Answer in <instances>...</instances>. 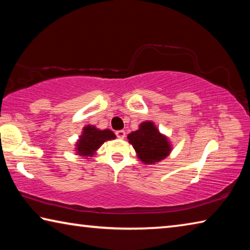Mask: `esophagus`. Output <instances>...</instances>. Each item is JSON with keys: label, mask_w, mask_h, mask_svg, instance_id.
I'll return each mask as SVG.
<instances>
[{"label": "esophagus", "mask_w": 250, "mask_h": 250, "mask_svg": "<svg viewBox=\"0 0 250 250\" xmlns=\"http://www.w3.org/2000/svg\"><path fill=\"white\" fill-rule=\"evenodd\" d=\"M116 134H117V137H118V138L121 139V140H122V139H125V132L124 130H119V131H117Z\"/></svg>", "instance_id": "esophagus-1"}]
</instances>
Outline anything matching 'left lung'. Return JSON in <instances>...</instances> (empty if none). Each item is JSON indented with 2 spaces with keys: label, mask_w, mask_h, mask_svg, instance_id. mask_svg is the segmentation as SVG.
<instances>
[{
  "label": "left lung",
  "mask_w": 250,
  "mask_h": 250,
  "mask_svg": "<svg viewBox=\"0 0 250 250\" xmlns=\"http://www.w3.org/2000/svg\"><path fill=\"white\" fill-rule=\"evenodd\" d=\"M128 140L133 146L138 159L146 166H153L167 158L172 145L166 134L161 133L153 121H143L139 129L128 134Z\"/></svg>",
  "instance_id": "1"
}]
</instances>
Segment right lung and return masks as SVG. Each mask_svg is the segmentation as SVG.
I'll use <instances>...</instances> for the list:
<instances>
[{
  "label": "right lung",
  "mask_w": 250,
  "mask_h": 250,
  "mask_svg": "<svg viewBox=\"0 0 250 250\" xmlns=\"http://www.w3.org/2000/svg\"><path fill=\"white\" fill-rule=\"evenodd\" d=\"M115 139L116 134L111 130H100L94 125H87L83 126L82 134L76 142L75 153L86 159H91L105 141L115 140Z\"/></svg>",
  "instance_id": "add662e5"
}]
</instances>
